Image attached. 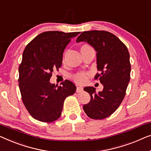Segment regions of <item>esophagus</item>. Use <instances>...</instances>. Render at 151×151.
I'll return each mask as SVG.
<instances>
[{"instance_id": "34e87169", "label": "esophagus", "mask_w": 151, "mask_h": 151, "mask_svg": "<svg viewBox=\"0 0 151 151\" xmlns=\"http://www.w3.org/2000/svg\"><path fill=\"white\" fill-rule=\"evenodd\" d=\"M83 91V88L82 87H77V88H76V92H77V93L82 92Z\"/></svg>"}]
</instances>
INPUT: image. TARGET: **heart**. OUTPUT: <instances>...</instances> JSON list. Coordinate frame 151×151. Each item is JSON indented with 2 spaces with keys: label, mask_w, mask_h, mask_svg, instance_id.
Returning <instances> with one entry per match:
<instances>
[{
  "label": "heart",
  "mask_w": 151,
  "mask_h": 151,
  "mask_svg": "<svg viewBox=\"0 0 151 151\" xmlns=\"http://www.w3.org/2000/svg\"><path fill=\"white\" fill-rule=\"evenodd\" d=\"M90 49H92V48L90 45H88V44H84V45L81 46V50H87ZM87 78H88V75L86 73H83V72L76 73L73 76L74 81L75 82L78 83H82L85 82L86 81Z\"/></svg>",
  "instance_id": "b5f03b06"
}]
</instances>
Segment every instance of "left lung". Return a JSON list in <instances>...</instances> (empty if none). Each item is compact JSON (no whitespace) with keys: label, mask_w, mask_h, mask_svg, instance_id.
<instances>
[{"label":"left lung","mask_w":151,"mask_h":151,"mask_svg":"<svg viewBox=\"0 0 151 151\" xmlns=\"http://www.w3.org/2000/svg\"><path fill=\"white\" fill-rule=\"evenodd\" d=\"M86 42L96 51L97 69L94 76L103 84L102 92L94 87H86L90 101L83 105L85 113L94 120L111 116L122 103L130 81L131 63L127 46L118 37L105 31H83L76 42Z\"/></svg>","instance_id":"left-lung-1"}]
</instances>
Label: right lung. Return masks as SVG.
Here are the masks:
<instances>
[{"label":"right lung","mask_w":151,"mask_h":151,"mask_svg":"<svg viewBox=\"0 0 151 151\" xmlns=\"http://www.w3.org/2000/svg\"><path fill=\"white\" fill-rule=\"evenodd\" d=\"M79 32L46 31L27 44L19 66V88L23 103L36 120L51 122L61 116L65 98L75 94L76 86L65 80L51 84L52 73L62 64L66 46Z\"/></svg>","instance_id":"obj_1"}]
</instances>
